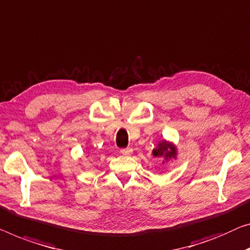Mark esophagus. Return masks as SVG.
Wrapping results in <instances>:
<instances>
[{
  "label": "esophagus",
  "instance_id": "esophagus-1",
  "mask_svg": "<svg viewBox=\"0 0 250 250\" xmlns=\"http://www.w3.org/2000/svg\"><path fill=\"white\" fill-rule=\"evenodd\" d=\"M120 152L122 155H125V156H129V155H131L132 154V149L131 148H124V149H121L120 150Z\"/></svg>",
  "mask_w": 250,
  "mask_h": 250
}]
</instances>
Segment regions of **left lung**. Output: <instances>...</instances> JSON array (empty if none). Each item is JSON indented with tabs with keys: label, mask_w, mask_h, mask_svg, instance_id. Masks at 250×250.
<instances>
[{
	"label": "left lung",
	"mask_w": 250,
	"mask_h": 250,
	"mask_svg": "<svg viewBox=\"0 0 250 250\" xmlns=\"http://www.w3.org/2000/svg\"><path fill=\"white\" fill-rule=\"evenodd\" d=\"M152 155L155 157H163L165 162H168L169 159H175L177 155V149L172 143L163 140L158 144V146L152 150Z\"/></svg>",
	"instance_id": "left-lung-1"
}]
</instances>
